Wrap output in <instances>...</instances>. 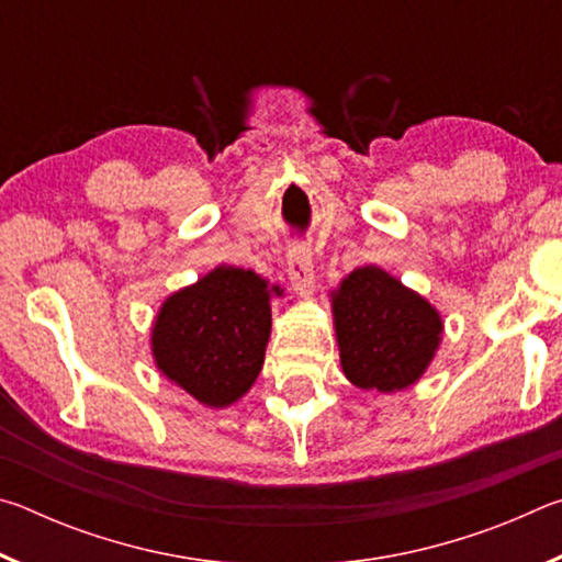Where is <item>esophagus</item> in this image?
<instances>
[{"instance_id": "esophagus-1", "label": "esophagus", "mask_w": 562, "mask_h": 562, "mask_svg": "<svg viewBox=\"0 0 562 562\" xmlns=\"http://www.w3.org/2000/svg\"><path fill=\"white\" fill-rule=\"evenodd\" d=\"M288 274L294 292L300 297H310L312 290H315V272H312V250L307 245H292L288 258Z\"/></svg>"}]
</instances>
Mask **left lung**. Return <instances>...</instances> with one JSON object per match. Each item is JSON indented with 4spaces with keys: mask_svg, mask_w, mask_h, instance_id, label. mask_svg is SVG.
<instances>
[{
    "mask_svg": "<svg viewBox=\"0 0 562 562\" xmlns=\"http://www.w3.org/2000/svg\"><path fill=\"white\" fill-rule=\"evenodd\" d=\"M341 372L359 389L402 392L431 367L443 339V317L402 280L364 265L329 292Z\"/></svg>",
    "mask_w": 562,
    "mask_h": 562,
    "instance_id": "8db88e82",
    "label": "left lung"
}]
</instances>
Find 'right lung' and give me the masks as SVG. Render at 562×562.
<instances>
[{
	"label": "right lung",
	"mask_w": 562,
	"mask_h": 562,
	"mask_svg": "<svg viewBox=\"0 0 562 562\" xmlns=\"http://www.w3.org/2000/svg\"><path fill=\"white\" fill-rule=\"evenodd\" d=\"M280 284L233 265H217L160 302L150 355L160 374L198 404L227 408L258 379Z\"/></svg>",
	"instance_id": "obj_1"
}]
</instances>
